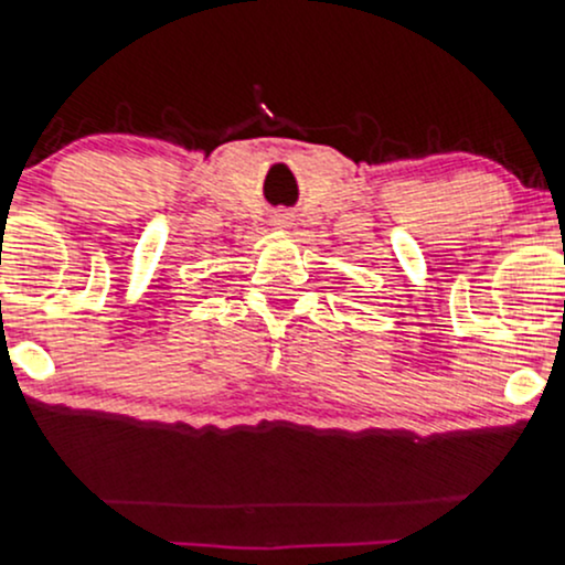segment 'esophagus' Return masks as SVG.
Masks as SVG:
<instances>
[{
	"label": "esophagus",
	"mask_w": 565,
	"mask_h": 565,
	"mask_svg": "<svg viewBox=\"0 0 565 565\" xmlns=\"http://www.w3.org/2000/svg\"><path fill=\"white\" fill-rule=\"evenodd\" d=\"M278 225H281V223H278Z\"/></svg>",
	"instance_id": "esophagus-1"
}]
</instances>
